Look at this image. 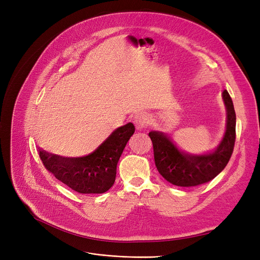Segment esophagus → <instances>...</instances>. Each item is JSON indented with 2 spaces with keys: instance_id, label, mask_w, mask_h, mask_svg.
<instances>
[{
  "instance_id": "1",
  "label": "esophagus",
  "mask_w": 260,
  "mask_h": 260,
  "mask_svg": "<svg viewBox=\"0 0 260 260\" xmlns=\"http://www.w3.org/2000/svg\"><path fill=\"white\" fill-rule=\"evenodd\" d=\"M133 120H134V124L136 125V127H137L138 129H141V128L145 127L149 122V118L145 114H142V113L135 115Z\"/></svg>"
}]
</instances>
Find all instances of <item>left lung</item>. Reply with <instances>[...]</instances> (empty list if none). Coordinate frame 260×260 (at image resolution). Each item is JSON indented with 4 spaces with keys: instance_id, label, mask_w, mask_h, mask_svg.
I'll return each mask as SVG.
<instances>
[{
    "instance_id": "1",
    "label": "left lung",
    "mask_w": 260,
    "mask_h": 260,
    "mask_svg": "<svg viewBox=\"0 0 260 260\" xmlns=\"http://www.w3.org/2000/svg\"><path fill=\"white\" fill-rule=\"evenodd\" d=\"M228 120L224 137L216 151L209 155L190 156L178 151L173 142L158 132L148 134L153 142L155 165L159 174L177 186H197L214 179L228 165L236 140V114L230 94L223 90Z\"/></svg>"
}]
</instances>
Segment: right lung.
Returning <instances> with one entry per match:
<instances>
[{"label": "right lung", "mask_w": 260, "mask_h": 260, "mask_svg": "<svg viewBox=\"0 0 260 260\" xmlns=\"http://www.w3.org/2000/svg\"><path fill=\"white\" fill-rule=\"evenodd\" d=\"M135 133L133 123L117 128L88 156L65 158L39 149L44 168L58 180L80 194H102L113 186L117 165Z\"/></svg>", "instance_id": "1"}]
</instances>
